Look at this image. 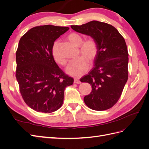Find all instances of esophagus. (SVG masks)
Listing matches in <instances>:
<instances>
[{
  "label": "esophagus",
  "instance_id": "34e87169",
  "mask_svg": "<svg viewBox=\"0 0 149 149\" xmlns=\"http://www.w3.org/2000/svg\"><path fill=\"white\" fill-rule=\"evenodd\" d=\"M74 83H76V84H80V83H81V81H79L78 79L74 78Z\"/></svg>",
  "mask_w": 149,
  "mask_h": 149
}]
</instances>
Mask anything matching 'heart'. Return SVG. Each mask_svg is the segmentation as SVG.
<instances>
[{
    "label": "heart",
    "mask_w": 149,
    "mask_h": 149,
    "mask_svg": "<svg viewBox=\"0 0 149 149\" xmlns=\"http://www.w3.org/2000/svg\"><path fill=\"white\" fill-rule=\"evenodd\" d=\"M68 40L75 47H79L81 55L77 59L70 61L66 68V72L70 75L80 76L88 69V61L92 62L96 57L97 52V45L92 38H88L82 42V37L78 33H71L68 35ZM59 43L55 42L52 48V55L55 60L61 65H65L66 60L62 57L58 51Z\"/></svg>",
    "instance_id": "obj_1"
}]
</instances>
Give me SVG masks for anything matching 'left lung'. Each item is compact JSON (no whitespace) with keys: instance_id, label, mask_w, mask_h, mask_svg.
I'll return each instance as SVG.
<instances>
[{"instance_id":"8db88e82","label":"left lung","mask_w":149,"mask_h":149,"mask_svg":"<svg viewBox=\"0 0 149 149\" xmlns=\"http://www.w3.org/2000/svg\"><path fill=\"white\" fill-rule=\"evenodd\" d=\"M71 27L90 36L97 45L94 67L80 79L92 86L84 101L93 110L109 109L119 100L128 79L129 54L125 40L115 27L104 22L93 20Z\"/></svg>"}]
</instances>
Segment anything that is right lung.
Listing matches in <instances>:
<instances>
[{
  "label": "right lung",
  "mask_w": 149,
  "mask_h": 149,
  "mask_svg": "<svg viewBox=\"0 0 149 149\" xmlns=\"http://www.w3.org/2000/svg\"><path fill=\"white\" fill-rule=\"evenodd\" d=\"M68 27L51 25L31 29L21 37L16 52V78L25 102L31 109L50 113L60 109L66 87L74 79L54 60L55 40Z\"/></svg>",
  "instance_id": "1"
}]
</instances>
